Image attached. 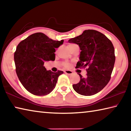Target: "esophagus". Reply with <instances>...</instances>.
Instances as JSON below:
<instances>
[{
	"mask_svg": "<svg viewBox=\"0 0 131 131\" xmlns=\"http://www.w3.org/2000/svg\"><path fill=\"white\" fill-rule=\"evenodd\" d=\"M65 73L66 74H72L73 73L72 71L71 70H66L65 71Z\"/></svg>",
	"mask_w": 131,
	"mask_h": 131,
	"instance_id": "34e87169",
	"label": "esophagus"
}]
</instances>
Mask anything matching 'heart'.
Masks as SVG:
<instances>
[{"label": "heart", "instance_id": "1", "mask_svg": "<svg viewBox=\"0 0 131 131\" xmlns=\"http://www.w3.org/2000/svg\"><path fill=\"white\" fill-rule=\"evenodd\" d=\"M74 45H75V44H70V45H69V47H72L73 46H74ZM68 66H69V65H68V63L66 64V65H65L66 67H68Z\"/></svg>", "mask_w": 131, "mask_h": 131}]
</instances>
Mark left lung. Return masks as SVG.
I'll use <instances>...</instances> for the list:
<instances>
[{
  "instance_id": "1",
  "label": "left lung",
  "mask_w": 131,
  "mask_h": 131,
  "mask_svg": "<svg viewBox=\"0 0 131 131\" xmlns=\"http://www.w3.org/2000/svg\"><path fill=\"white\" fill-rule=\"evenodd\" d=\"M68 42L78 45L81 50L76 68H88L85 77L78 73L80 81L73 85L74 90L86 96L100 92L108 84L113 69L115 56L112 43L105 35L94 30H85Z\"/></svg>"
}]
</instances>
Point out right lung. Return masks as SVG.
Here are the masks:
<instances>
[{"instance_id": "add662e5", "label": "right lung", "mask_w": 131, "mask_h": 131, "mask_svg": "<svg viewBox=\"0 0 131 131\" xmlns=\"http://www.w3.org/2000/svg\"><path fill=\"white\" fill-rule=\"evenodd\" d=\"M63 40L54 41L42 32L34 33L21 41L14 53L16 73L25 88L36 96H45L55 88L63 72L47 70L45 62L55 60V48Z\"/></svg>"}]
</instances>
